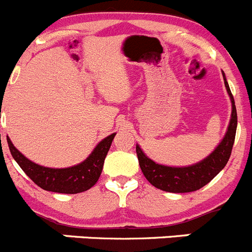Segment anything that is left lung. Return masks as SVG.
<instances>
[{
	"label": "left lung",
	"mask_w": 252,
	"mask_h": 252,
	"mask_svg": "<svg viewBox=\"0 0 252 252\" xmlns=\"http://www.w3.org/2000/svg\"><path fill=\"white\" fill-rule=\"evenodd\" d=\"M222 78H224L225 88L231 100V117H230L229 126H227L224 138L206 158L192 165L168 166L155 163L154 160L148 158L142 148L137 144V155L140 169L153 187L168 192L195 191L210 183L226 165L231 155L235 134H236L237 114L234 97H232L224 72H222Z\"/></svg>",
	"instance_id": "8db88e82"
}]
</instances>
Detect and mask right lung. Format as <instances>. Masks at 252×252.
Masks as SVG:
<instances>
[{"label": "right lung", "instance_id": "right-lung-1", "mask_svg": "<svg viewBox=\"0 0 252 252\" xmlns=\"http://www.w3.org/2000/svg\"><path fill=\"white\" fill-rule=\"evenodd\" d=\"M115 134L117 133L110 134L100 140L86 160L68 168H47L39 165L26 158L12 144L8 137H7V143L13 159L30 176L31 180H33L39 188L47 191L61 192V194H78L91 189L98 182L103 170L104 159Z\"/></svg>", "mask_w": 252, "mask_h": 252}]
</instances>
